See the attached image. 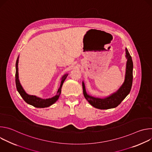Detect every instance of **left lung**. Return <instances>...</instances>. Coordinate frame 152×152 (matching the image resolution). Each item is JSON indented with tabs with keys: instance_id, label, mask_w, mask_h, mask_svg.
I'll use <instances>...</instances> for the list:
<instances>
[{
	"instance_id": "8db88e82",
	"label": "left lung",
	"mask_w": 152,
	"mask_h": 152,
	"mask_svg": "<svg viewBox=\"0 0 152 152\" xmlns=\"http://www.w3.org/2000/svg\"><path fill=\"white\" fill-rule=\"evenodd\" d=\"M126 57L127 58L125 79L123 83L114 93L104 98H97L90 96L86 91L85 83L82 82L83 93L85 98L90 104L100 110H107L114 108L121 102L131 91L133 80V62L127 48H126Z\"/></svg>"
}]
</instances>
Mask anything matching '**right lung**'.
I'll use <instances>...</instances> for the list:
<instances>
[{
    "mask_svg": "<svg viewBox=\"0 0 152 152\" xmlns=\"http://www.w3.org/2000/svg\"><path fill=\"white\" fill-rule=\"evenodd\" d=\"M18 56L17 58V59L16 61V64H15V84H16V88L17 90L18 91V92L19 93V94H20V96H21L23 99V100L28 104L35 107H49L50 106H51L52 104H53V103H55L59 99V97L61 94V88L62 84L64 82V80H66V79L67 78L68 74H66L64 75L62 78H61V84H60V86L59 88L57 91V93L56 94V96H53L52 98H49V99H41L39 97H38L35 96H32V95H29L24 90V89L23 88L22 86L21 85L19 79H18Z\"/></svg>",
    "mask_w": 152,
    "mask_h": 152,
    "instance_id": "right-lung-1",
    "label": "right lung"
}]
</instances>
